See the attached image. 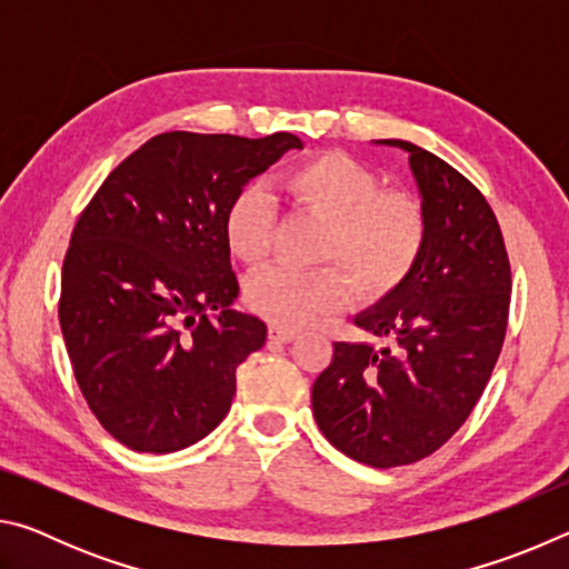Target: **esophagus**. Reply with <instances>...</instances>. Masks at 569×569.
Wrapping results in <instances>:
<instances>
[{
	"mask_svg": "<svg viewBox=\"0 0 569 569\" xmlns=\"http://www.w3.org/2000/svg\"><path fill=\"white\" fill-rule=\"evenodd\" d=\"M296 329H291V326H283V323H271L268 326V339L271 341H278V343H288L296 339Z\"/></svg>",
	"mask_w": 569,
	"mask_h": 569,
	"instance_id": "34e87169",
	"label": "esophagus"
}]
</instances>
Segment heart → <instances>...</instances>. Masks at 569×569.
<instances>
[{"label": "heart", "instance_id": "heart-1", "mask_svg": "<svg viewBox=\"0 0 569 569\" xmlns=\"http://www.w3.org/2000/svg\"><path fill=\"white\" fill-rule=\"evenodd\" d=\"M296 208L326 220L316 261L298 271L273 266L248 278L246 303L283 326H306L351 301H379L407 281L427 246V213L407 190H383L381 178L343 152H321L278 178ZM276 203L246 186L223 210V240L248 266L271 253Z\"/></svg>", "mask_w": 569, "mask_h": 569}]
</instances>
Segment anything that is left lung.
Here are the masks:
<instances>
[{"label":"left lung","mask_w":569,"mask_h":569,"mask_svg":"<svg viewBox=\"0 0 569 569\" xmlns=\"http://www.w3.org/2000/svg\"><path fill=\"white\" fill-rule=\"evenodd\" d=\"M409 152L427 213L417 268L356 326L381 343H333L313 383L323 437L361 465L389 469L435 455L457 435L502 351L512 268L495 210L435 152Z\"/></svg>","instance_id":"8db88e82"}]
</instances>
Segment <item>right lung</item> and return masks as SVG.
I'll list each match as a JSON object with an SVG mask.
<instances>
[{
    "mask_svg": "<svg viewBox=\"0 0 569 569\" xmlns=\"http://www.w3.org/2000/svg\"><path fill=\"white\" fill-rule=\"evenodd\" d=\"M291 132H162L114 168L77 218L62 263L60 326L90 411L132 451L168 455L210 435L236 369L266 343L238 313L223 210Z\"/></svg>",
    "mask_w": 569,
    "mask_h": 569,
    "instance_id": "add662e5",
    "label": "right lung"
}]
</instances>
